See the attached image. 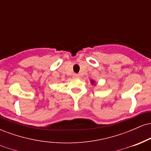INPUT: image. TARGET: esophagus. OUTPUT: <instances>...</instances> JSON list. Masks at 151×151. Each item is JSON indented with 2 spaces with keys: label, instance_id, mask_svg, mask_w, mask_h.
<instances>
[{
  "label": "esophagus",
  "instance_id": "obj_1",
  "mask_svg": "<svg viewBox=\"0 0 151 151\" xmlns=\"http://www.w3.org/2000/svg\"><path fill=\"white\" fill-rule=\"evenodd\" d=\"M73 77L74 78H79V75L78 74H73Z\"/></svg>",
  "mask_w": 151,
  "mask_h": 151
}]
</instances>
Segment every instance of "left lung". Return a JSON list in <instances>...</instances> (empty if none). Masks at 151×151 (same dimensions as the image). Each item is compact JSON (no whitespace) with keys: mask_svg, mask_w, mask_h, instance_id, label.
<instances>
[{"mask_svg":"<svg viewBox=\"0 0 151 151\" xmlns=\"http://www.w3.org/2000/svg\"><path fill=\"white\" fill-rule=\"evenodd\" d=\"M91 83H92V84H93V81H91Z\"/></svg>","mask_w":151,"mask_h":151,"instance_id":"obj_1","label":"left lung"}]
</instances>
